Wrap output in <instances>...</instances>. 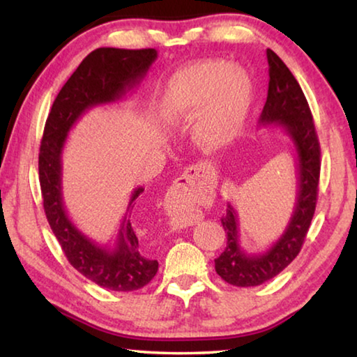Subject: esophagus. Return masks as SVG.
<instances>
[{
  "mask_svg": "<svg viewBox=\"0 0 357 357\" xmlns=\"http://www.w3.org/2000/svg\"><path fill=\"white\" fill-rule=\"evenodd\" d=\"M203 176H204V167H202V165H190V167L185 168L183 176L178 178L176 183H174V185L172 187L173 202H172L170 208L173 209V214L183 217V219H184V217H185V219H187V217H192L190 211H193V209H187L185 204H181V202L176 200V197H179L178 193L181 192V189H183L184 185L197 187L203 181ZM181 197H183V195H181Z\"/></svg>",
  "mask_w": 357,
  "mask_h": 357,
  "instance_id": "esophagus-1",
  "label": "esophagus"
}]
</instances>
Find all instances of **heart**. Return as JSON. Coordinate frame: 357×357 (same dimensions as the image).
Segmentation results:
<instances>
[{
  "instance_id": "obj_1",
  "label": "heart",
  "mask_w": 357,
  "mask_h": 357,
  "mask_svg": "<svg viewBox=\"0 0 357 357\" xmlns=\"http://www.w3.org/2000/svg\"><path fill=\"white\" fill-rule=\"evenodd\" d=\"M252 80L222 59H203L179 69L167 83L159 113L170 124L193 121V137L220 148L238 134L252 104Z\"/></svg>"
}]
</instances>
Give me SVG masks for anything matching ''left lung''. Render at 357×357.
I'll list each match as a JSON object with an SVG mask.
<instances>
[{"label":"left lung","instance_id":"8db88e82","mask_svg":"<svg viewBox=\"0 0 357 357\" xmlns=\"http://www.w3.org/2000/svg\"><path fill=\"white\" fill-rule=\"evenodd\" d=\"M268 98L259 114V126L274 124L287 132L296 153L298 190L293 214L282 236L261 253H247L239 243V220L231 203L222 217L227 247L214 259L215 273L234 287H257L282 273L298 257L315 214L319 179V143L309 104L287 64L268 48Z\"/></svg>","mask_w":357,"mask_h":357}]
</instances>
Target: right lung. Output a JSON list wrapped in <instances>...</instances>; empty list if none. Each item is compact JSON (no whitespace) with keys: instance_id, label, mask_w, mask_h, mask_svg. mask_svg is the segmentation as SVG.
Listing matches in <instances>:
<instances>
[{"instance_id":"add662e5","label":"right lung","mask_w":357,"mask_h":357,"mask_svg":"<svg viewBox=\"0 0 357 357\" xmlns=\"http://www.w3.org/2000/svg\"><path fill=\"white\" fill-rule=\"evenodd\" d=\"M157 59L155 48L102 47L83 59L66 82L48 114L39 153V181L50 228L69 263L86 279L112 291H134L153 280L159 263L144 257L132 225V209L144 190L137 187L113 247L96 243L77 228L63 202V149L84 112L124 99Z\"/></svg>"}]
</instances>
